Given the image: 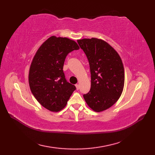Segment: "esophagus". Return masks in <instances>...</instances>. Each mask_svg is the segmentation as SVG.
Listing matches in <instances>:
<instances>
[{"label":"esophagus","mask_w":155,"mask_h":155,"mask_svg":"<svg viewBox=\"0 0 155 155\" xmlns=\"http://www.w3.org/2000/svg\"><path fill=\"white\" fill-rule=\"evenodd\" d=\"M76 87L77 90H79V85H78V84H76Z\"/></svg>","instance_id":"esophagus-1"}]
</instances>
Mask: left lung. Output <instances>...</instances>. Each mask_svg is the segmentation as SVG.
<instances>
[{"label":"left lung","mask_w":155,"mask_h":155,"mask_svg":"<svg viewBox=\"0 0 155 155\" xmlns=\"http://www.w3.org/2000/svg\"><path fill=\"white\" fill-rule=\"evenodd\" d=\"M88 59L91 74L90 91L83 95L87 105L96 112L109 109L122 93L124 68L117 51L105 41L96 38L78 41Z\"/></svg>","instance_id":"8db88e82"}]
</instances>
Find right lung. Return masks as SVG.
Wrapping results in <instances>:
<instances>
[{
	"instance_id": "1",
	"label": "right lung",
	"mask_w": 155,
	"mask_h": 155,
	"mask_svg": "<svg viewBox=\"0 0 155 155\" xmlns=\"http://www.w3.org/2000/svg\"><path fill=\"white\" fill-rule=\"evenodd\" d=\"M79 49L72 40L51 36L32 60L28 77L31 91L39 104L50 111L63 109L76 89L67 81L63 69L67 55Z\"/></svg>"
}]
</instances>
